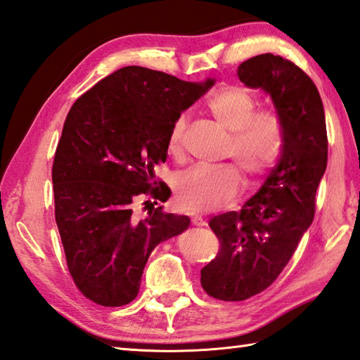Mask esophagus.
I'll return each mask as SVG.
<instances>
[{
	"instance_id": "1",
	"label": "esophagus",
	"mask_w": 360,
	"mask_h": 360,
	"mask_svg": "<svg viewBox=\"0 0 360 360\" xmlns=\"http://www.w3.org/2000/svg\"><path fill=\"white\" fill-rule=\"evenodd\" d=\"M192 223L195 224V226H200V227H202V226H207V221H205L202 217H200V215H196V217H193L192 218Z\"/></svg>"
}]
</instances>
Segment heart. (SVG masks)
<instances>
[{
	"label": "heart",
	"mask_w": 360,
	"mask_h": 360,
	"mask_svg": "<svg viewBox=\"0 0 360 360\" xmlns=\"http://www.w3.org/2000/svg\"><path fill=\"white\" fill-rule=\"evenodd\" d=\"M257 108V97L241 85L215 91L207 101V111L219 127L231 133L227 156L236 160L249 178H258L277 164L281 153V128L274 112ZM187 116L176 117L167 139V150L174 159L184 155ZM243 186L238 168L224 165L215 170L192 168L176 181V202L190 212L223 207L240 193Z\"/></svg>",
	"instance_id": "heart-1"
}]
</instances>
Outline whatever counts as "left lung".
Returning a JSON list of instances; mask_svg holds the SVG:
<instances>
[{"label": "left lung", "instance_id": "obj_1", "mask_svg": "<svg viewBox=\"0 0 360 360\" xmlns=\"http://www.w3.org/2000/svg\"><path fill=\"white\" fill-rule=\"evenodd\" d=\"M238 77L269 93L281 127V156L263 187L240 212L210 219L217 257L201 269L202 289L224 302L257 295L277 280L316 213L326 170L323 103L309 75L290 60L262 53L243 62Z\"/></svg>", "mask_w": 360, "mask_h": 360}]
</instances>
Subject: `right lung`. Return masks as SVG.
<instances>
[{"label":"right lung","mask_w":360,"mask_h":360,"mask_svg":"<svg viewBox=\"0 0 360 360\" xmlns=\"http://www.w3.org/2000/svg\"><path fill=\"white\" fill-rule=\"evenodd\" d=\"M213 83L125 66L71 106L53 158V202L68 269L91 302H133L153 249L188 227V217L162 205L137 218L133 204L141 195L168 200L170 188L156 187L155 167L165 162L176 117Z\"/></svg>","instance_id":"right-lung-1"}]
</instances>
